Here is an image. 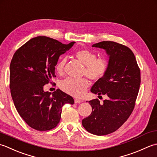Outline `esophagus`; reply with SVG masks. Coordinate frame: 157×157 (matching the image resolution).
<instances>
[{
  "label": "esophagus",
  "mask_w": 157,
  "mask_h": 157,
  "mask_svg": "<svg viewBox=\"0 0 157 157\" xmlns=\"http://www.w3.org/2000/svg\"><path fill=\"white\" fill-rule=\"evenodd\" d=\"M82 101L78 100V99H75V104H78V103H81Z\"/></svg>",
  "instance_id": "esophagus-1"
}]
</instances>
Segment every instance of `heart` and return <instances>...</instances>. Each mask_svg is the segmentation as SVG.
Returning <instances> with one entry per match:
<instances>
[{"label": "heart", "mask_w": 157, "mask_h": 157, "mask_svg": "<svg viewBox=\"0 0 157 157\" xmlns=\"http://www.w3.org/2000/svg\"><path fill=\"white\" fill-rule=\"evenodd\" d=\"M75 56L78 62L85 66L83 74L93 80L97 81L104 75L107 70V62L104 59L96 58V55L91 51L82 49L76 52ZM66 59L59 60L56 66V72L62 75L64 70ZM89 86V82L87 78L74 79L68 78L60 83V88L66 94L75 97H81L84 95Z\"/></svg>", "instance_id": "obj_1"}]
</instances>
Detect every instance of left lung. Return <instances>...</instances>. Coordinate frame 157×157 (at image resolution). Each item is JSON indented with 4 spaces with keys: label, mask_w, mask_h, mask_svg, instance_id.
<instances>
[{
    "label": "left lung",
    "mask_w": 157,
    "mask_h": 157,
    "mask_svg": "<svg viewBox=\"0 0 157 157\" xmlns=\"http://www.w3.org/2000/svg\"><path fill=\"white\" fill-rule=\"evenodd\" d=\"M92 47L105 51L109 57L104 75L92 86L94 94L105 95L107 100L89 101L92 113L82 121L88 132L104 136L117 131L132 114L138 94L140 70L129 47L113 41H101Z\"/></svg>",
    "instance_id": "left-lung-1"
}]
</instances>
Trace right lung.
<instances>
[{
  "label": "right lung",
  "instance_id": "obj_1",
  "mask_svg": "<svg viewBox=\"0 0 157 157\" xmlns=\"http://www.w3.org/2000/svg\"><path fill=\"white\" fill-rule=\"evenodd\" d=\"M75 43L62 44L47 36H37L16 51L10 64V90L17 113L30 127L48 131L59 123L62 107L74 99L57 89L52 94L43 87L56 77L61 55Z\"/></svg>",
  "mask_w": 157,
  "mask_h": 157
}]
</instances>
